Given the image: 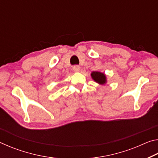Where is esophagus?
Returning a JSON list of instances; mask_svg holds the SVG:
<instances>
[{"label":"esophagus","mask_w":158,"mask_h":158,"mask_svg":"<svg viewBox=\"0 0 158 158\" xmlns=\"http://www.w3.org/2000/svg\"><path fill=\"white\" fill-rule=\"evenodd\" d=\"M73 69L74 72H79L80 70V67L79 65H74L73 66Z\"/></svg>","instance_id":"1"}]
</instances>
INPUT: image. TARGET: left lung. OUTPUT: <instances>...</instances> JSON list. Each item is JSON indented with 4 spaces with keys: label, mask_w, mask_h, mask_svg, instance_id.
I'll return each mask as SVG.
<instances>
[{
    "label": "left lung",
    "mask_w": 158,
    "mask_h": 158,
    "mask_svg": "<svg viewBox=\"0 0 158 158\" xmlns=\"http://www.w3.org/2000/svg\"><path fill=\"white\" fill-rule=\"evenodd\" d=\"M90 76H91L92 79L96 83H98V84L100 85H105L106 84V81H107L105 74L101 73V72H92L91 74H90Z\"/></svg>",
    "instance_id": "left-lung-1"
}]
</instances>
